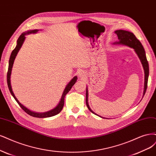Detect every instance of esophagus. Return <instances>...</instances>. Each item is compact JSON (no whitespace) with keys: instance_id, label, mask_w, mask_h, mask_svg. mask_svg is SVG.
<instances>
[{"instance_id":"34e87169","label":"esophagus","mask_w":156,"mask_h":156,"mask_svg":"<svg viewBox=\"0 0 156 156\" xmlns=\"http://www.w3.org/2000/svg\"><path fill=\"white\" fill-rule=\"evenodd\" d=\"M77 74L79 77L80 78H84L86 76V73L83 70H79L77 72Z\"/></svg>"}]
</instances>
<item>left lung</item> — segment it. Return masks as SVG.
<instances>
[{"instance_id":"8db88e82","label":"left lung","mask_w":156,"mask_h":156,"mask_svg":"<svg viewBox=\"0 0 156 156\" xmlns=\"http://www.w3.org/2000/svg\"><path fill=\"white\" fill-rule=\"evenodd\" d=\"M114 32L118 37V41L115 42L114 44L124 45V46H127L131 48H133L142 64V66L143 67L144 72V91H143V98L144 95L145 94L146 90L147 88L148 79L149 76V66H148V62L147 59L145 51H144V49L143 45L141 44V42L136 38V36L134 35V34L132 33V32L126 31V30H118L115 31ZM86 103H87L88 108L91 112H92L94 114H95L96 115H98L103 118V117H101L98 114H95V113L90 108V107L88 105V90L87 87V91H86Z\"/></svg>"}]
</instances>
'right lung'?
I'll return each instance as SVG.
<instances>
[{"instance_id": "right-lung-1", "label": "right lung", "mask_w": 156, "mask_h": 156, "mask_svg": "<svg viewBox=\"0 0 156 156\" xmlns=\"http://www.w3.org/2000/svg\"><path fill=\"white\" fill-rule=\"evenodd\" d=\"M39 30H28L26 32H24L22 34L20 35V37H19V39L17 41V45H16V47L15 49L12 51V53H11L10 55V58L9 60V66H8V73H7V83H8V88L9 90V92L11 93V94L12 95V96L13 97V98L15 99V101H17V103L19 105V106L22 108L23 110H24V112H26L27 114H29L31 116H33L35 117H38V118H46V117H52L54 116L57 114H58V113H60L61 111L62 110L63 106H64V98H65L66 95L69 92V91H70L71 88H72L73 86L75 84V83H76L77 79V77L75 76L68 83V84L66 85V88H64V92L62 93V95L61 96V100L59 101V103H58V105L55 107L54 108H53L52 110L48 111L46 112H43V113H39V112H35L34 111H31L30 109H28V108H26V106H24L23 104H21L20 102L18 101V99L16 98L13 90H12V85H11V74H12V68H13V65L14 63V61L15 59V57L17 56V53L19 52V51L20 50V48L22 47L24 42L25 41L26 37L25 35H28V34H36L38 32Z\"/></svg>"}]
</instances>
